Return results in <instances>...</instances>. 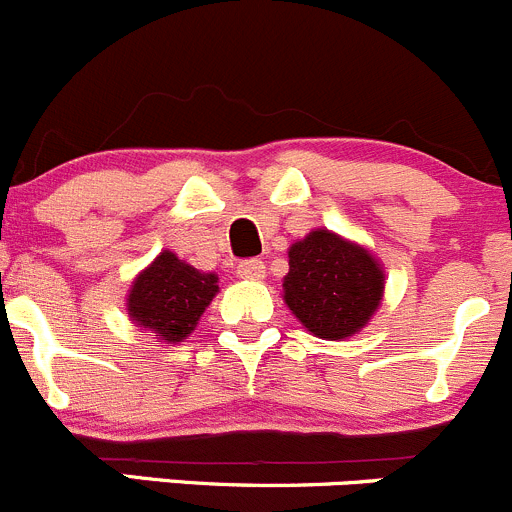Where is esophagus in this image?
I'll use <instances>...</instances> for the list:
<instances>
[{
  "label": "esophagus",
  "mask_w": 512,
  "mask_h": 512,
  "mask_svg": "<svg viewBox=\"0 0 512 512\" xmlns=\"http://www.w3.org/2000/svg\"><path fill=\"white\" fill-rule=\"evenodd\" d=\"M236 273H239L241 278H246V281H261V278L266 276V266H263L261 258H249V261L239 263Z\"/></svg>",
  "instance_id": "1"
}]
</instances>
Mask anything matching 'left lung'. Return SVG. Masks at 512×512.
Returning a JSON list of instances; mask_svg holds the SVG:
<instances>
[{
    "instance_id": "left-lung-1",
    "label": "left lung",
    "mask_w": 512,
    "mask_h": 512,
    "mask_svg": "<svg viewBox=\"0 0 512 512\" xmlns=\"http://www.w3.org/2000/svg\"><path fill=\"white\" fill-rule=\"evenodd\" d=\"M386 273L363 246L316 229L288 249L283 301L318 338L361 331L381 306Z\"/></svg>"
}]
</instances>
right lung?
Listing matches in <instances>:
<instances>
[{
	"instance_id": "right-lung-1",
	"label": "right lung",
	"mask_w": 512,
	"mask_h": 512,
	"mask_svg": "<svg viewBox=\"0 0 512 512\" xmlns=\"http://www.w3.org/2000/svg\"><path fill=\"white\" fill-rule=\"evenodd\" d=\"M216 293V273H201L171 251H161L131 283L126 311L139 328L179 343L194 331Z\"/></svg>"
}]
</instances>
